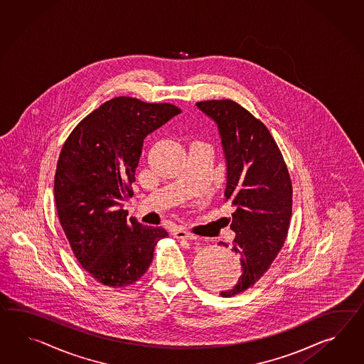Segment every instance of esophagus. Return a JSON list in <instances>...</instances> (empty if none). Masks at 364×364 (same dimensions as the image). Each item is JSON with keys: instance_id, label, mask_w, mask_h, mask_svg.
<instances>
[{"instance_id": "obj_1", "label": "esophagus", "mask_w": 364, "mask_h": 364, "mask_svg": "<svg viewBox=\"0 0 364 364\" xmlns=\"http://www.w3.org/2000/svg\"><path fill=\"white\" fill-rule=\"evenodd\" d=\"M173 237L178 238V240H196L197 238L193 234L183 230V229H176V230L173 231Z\"/></svg>"}]
</instances>
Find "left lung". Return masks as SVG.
I'll list each match as a JSON object with an SVG mask.
<instances>
[{
	"instance_id": "left-lung-1",
	"label": "left lung",
	"mask_w": 364,
	"mask_h": 364,
	"mask_svg": "<svg viewBox=\"0 0 364 364\" xmlns=\"http://www.w3.org/2000/svg\"><path fill=\"white\" fill-rule=\"evenodd\" d=\"M217 124L226 164L225 201L235 206L230 229L242 275L221 296L246 291L283 247L292 215V183L283 155L264 124L231 100L197 102Z\"/></svg>"
}]
</instances>
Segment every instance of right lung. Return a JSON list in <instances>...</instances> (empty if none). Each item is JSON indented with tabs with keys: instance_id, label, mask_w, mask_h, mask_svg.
<instances>
[{
	"instance_id": "right-lung-1",
	"label": "right lung",
	"mask_w": 364,
	"mask_h": 364,
	"mask_svg": "<svg viewBox=\"0 0 364 364\" xmlns=\"http://www.w3.org/2000/svg\"><path fill=\"white\" fill-rule=\"evenodd\" d=\"M181 110L116 97L85 117L63 146L53 196L58 217L81 267L98 283L126 287L149 269L168 232L127 220L143 141Z\"/></svg>"
}]
</instances>
